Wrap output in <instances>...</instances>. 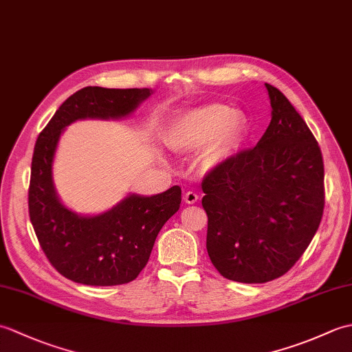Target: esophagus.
<instances>
[{
  "label": "esophagus",
  "instance_id": "obj_1",
  "mask_svg": "<svg viewBox=\"0 0 352 352\" xmlns=\"http://www.w3.org/2000/svg\"><path fill=\"white\" fill-rule=\"evenodd\" d=\"M198 199H199V195H198L197 192L189 190V192L184 193V203L186 204H195Z\"/></svg>",
  "mask_w": 352,
  "mask_h": 352
}]
</instances>
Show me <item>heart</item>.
<instances>
[{
    "label": "heart",
    "mask_w": 352,
    "mask_h": 352,
    "mask_svg": "<svg viewBox=\"0 0 352 352\" xmlns=\"http://www.w3.org/2000/svg\"><path fill=\"white\" fill-rule=\"evenodd\" d=\"M246 134V124L239 111L226 104H206L190 109L172 124L166 144L177 153H195L206 146V166H218L233 155Z\"/></svg>",
    "instance_id": "1"
}]
</instances>
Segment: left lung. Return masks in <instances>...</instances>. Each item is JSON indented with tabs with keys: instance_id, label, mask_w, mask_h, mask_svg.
<instances>
[{
	"instance_id": "8db88e82",
	"label": "left lung",
	"mask_w": 352,
	"mask_h": 352,
	"mask_svg": "<svg viewBox=\"0 0 352 352\" xmlns=\"http://www.w3.org/2000/svg\"><path fill=\"white\" fill-rule=\"evenodd\" d=\"M271 124L258 144L230 157L203 180L207 252L228 280L278 278L307 250L322 219V153L301 115L265 85Z\"/></svg>"
}]
</instances>
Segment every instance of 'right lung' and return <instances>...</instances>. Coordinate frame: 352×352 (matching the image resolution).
Masks as SVG:
<instances>
[{
  "mask_svg": "<svg viewBox=\"0 0 352 352\" xmlns=\"http://www.w3.org/2000/svg\"><path fill=\"white\" fill-rule=\"evenodd\" d=\"M151 89L87 86L71 95L36 140L28 212L50 263L68 280L87 286L133 281L148 263L155 237L182 203L180 186L144 197L131 193L110 210L81 216L66 208L52 183L58 139L78 119H121L133 113Z\"/></svg>",
  "mask_w": 352,
  "mask_h": 352,
  "instance_id": "add662e5",
  "label": "right lung"
}]
</instances>
